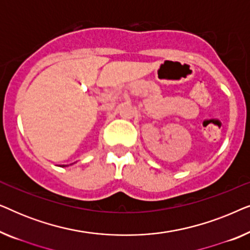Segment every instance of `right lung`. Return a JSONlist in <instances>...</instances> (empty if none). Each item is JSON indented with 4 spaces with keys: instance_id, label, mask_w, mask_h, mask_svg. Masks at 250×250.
Wrapping results in <instances>:
<instances>
[{
    "instance_id": "add662e5",
    "label": "right lung",
    "mask_w": 250,
    "mask_h": 250,
    "mask_svg": "<svg viewBox=\"0 0 250 250\" xmlns=\"http://www.w3.org/2000/svg\"><path fill=\"white\" fill-rule=\"evenodd\" d=\"M62 167H64V166H62Z\"/></svg>"
}]
</instances>
